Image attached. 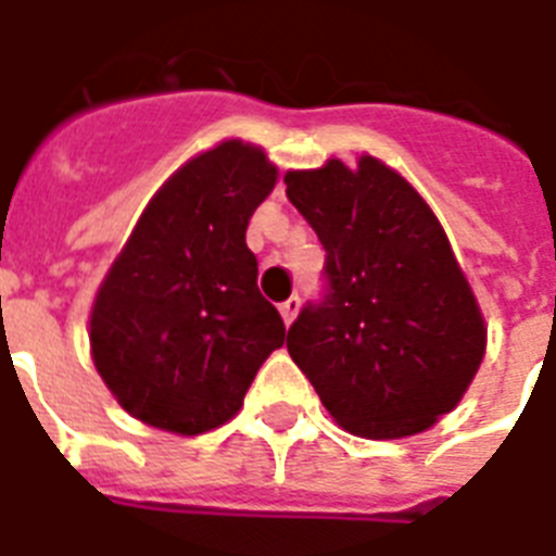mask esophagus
Masks as SVG:
<instances>
[{
	"label": "esophagus",
	"mask_w": 556,
	"mask_h": 556,
	"mask_svg": "<svg viewBox=\"0 0 556 556\" xmlns=\"http://www.w3.org/2000/svg\"><path fill=\"white\" fill-rule=\"evenodd\" d=\"M299 307H302V299H299V295H290V299H287V302L278 307V311H281V316H283V325L293 323L295 313H299Z\"/></svg>",
	"instance_id": "34e87169"
}]
</instances>
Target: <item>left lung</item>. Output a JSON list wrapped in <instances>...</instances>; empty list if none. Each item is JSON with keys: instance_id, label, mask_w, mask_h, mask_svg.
Instances as JSON below:
<instances>
[{"instance_id": "obj_1", "label": "left lung", "mask_w": 556, "mask_h": 556, "mask_svg": "<svg viewBox=\"0 0 556 556\" xmlns=\"http://www.w3.org/2000/svg\"><path fill=\"white\" fill-rule=\"evenodd\" d=\"M287 199L325 249V290L287 352L345 431L395 440L457 407L486 328L448 237L421 195L363 154L287 173Z\"/></svg>"}]
</instances>
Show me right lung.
<instances>
[{
  "mask_svg": "<svg viewBox=\"0 0 556 556\" xmlns=\"http://www.w3.org/2000/svg\"><path fill=\"white\" fill-rule=\"evenodd\" d=\"M275 166L228 140L154 193L90 316L93 363L116 402L161 431L204 433L243 407L281 349V313L257 290L245 228Z\"/></svg>",
  "mask_w": 556,
  "mask_h": 556,
  "instance_id": "1",
  "label": "right lung"
}]
</instances>
